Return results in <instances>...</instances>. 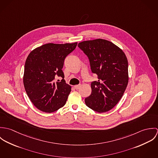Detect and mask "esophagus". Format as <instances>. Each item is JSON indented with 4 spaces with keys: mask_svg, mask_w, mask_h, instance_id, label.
I'll return each mask as SVG.
<instances>
[{
    "mask_svg": "<svg viewBox=\"0 0 158 158\" xmlns=\"http://www.w3.org/2000/svg\"><path fill=\"white\" fill-rule=\"evenodd\" d=\"M80 85H75V86H74V88H75V89H78L80 88Z\"/></svg>",
    "mask_w": 158,
    "mask_h": 158,
    "instance_id": "esophagus-1",
    "label": "esophagus"
}]
</instances>
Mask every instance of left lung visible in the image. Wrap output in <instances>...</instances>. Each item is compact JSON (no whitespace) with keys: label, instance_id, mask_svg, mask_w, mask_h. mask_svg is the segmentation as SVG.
Wrapping results in <instances>:
<instances>
[{"label":"left lung","instance_id":"8db88e82","mask_svg":"<svg viewBox=\"0 0 158 158\" xmlns=\"http://www.w3.org/2000/svg\"><path fill=\"white\" fill-rule=\"evenodd\" d=\"M90 69L98 81L91 82L92 92L85 98L87 106L98 113L113 108L122 97L128 83V63L124 52L113 43L97 39L80 43Z\"/></svg>","mask_w":158,"mask_h":158}]
</instances>
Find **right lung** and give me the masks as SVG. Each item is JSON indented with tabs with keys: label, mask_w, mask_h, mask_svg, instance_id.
<instances>
[{
	"label": "right lung",
	"mask_w": 158,
	"mask_h": 158,
	"mask_svg": "<svg viewBox=\"0 0 158 158\" xmlns=\"http://www.w3.org/2000/svg\"><path fill=\"white\" fill-rule=\"evenodd\" d=\"M77 45L48 43L34 49L27 56L23 85L31 102L40 111L52 113L66 104L71 87L64 80L62 69L65 58ZM56 76L63 78L60 82L54 81Z\"/></svg>",
	"instance_id": "obj_1"
}]
</instances>
